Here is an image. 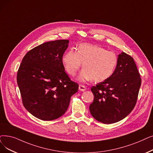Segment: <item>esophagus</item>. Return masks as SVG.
I'll list each match as a JSON object with an SVG mask.
<instances>
[{
	"label": "esophagus",
	"mask_w": 153,
	"mask_h": 153,
	"mask_svg": "<svg viewBox=\"0 0 153 153\" xmlns=\"http://www.w3.org/2000/svg\"><path fill=\"white\" fill-rule=\"evenodd\" d=\"M79 90L81 91H84L86 90V88L85 87L84 85L81 84V85H79Z\"/></svg>",
	"instance_id": "34e87169"
}]
</instances>
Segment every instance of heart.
<instances>
[{
  "mask_svg": "<svg viewBox=\"0 0 153 153\" xmlns=\"http://www.w3.org/2000/svg\"><path fill=\"white\" fill-rule=\"evenodd\" d=\"M117 61V56L114 52L89 44H80L77 52L71 49L62 58L65 71L72 77L82 65L84 69L78 76V80L81 82L92 80L95 82H101L105 81L113 74Z\"/></svg>",
  "mask_w": 153,
  "mask_h": 153,
  "instance_id": "1",
  "label": "heart"
}]
</instances>
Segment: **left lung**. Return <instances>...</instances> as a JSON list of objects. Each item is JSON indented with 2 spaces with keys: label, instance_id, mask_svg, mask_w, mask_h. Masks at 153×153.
<instances>
[{
  "label": "left lung",
  "instance_id": "left-lung-1",
  "mask_svg": "<svg viewBox=\"0 0 153 153\" xmlns=\"http://www.w3.org/2000/svg\"><path fill=\"white\" fill-rule=\"evenodd\" d=\"M113 74L91 88L94 101L89 105L91 115L104 124L122 120L136 104L141 78L133 58L125 52L118 56Z\"/></svg>",
  "mask_w": 153,
  "mask_h": 153
}]
</instances>
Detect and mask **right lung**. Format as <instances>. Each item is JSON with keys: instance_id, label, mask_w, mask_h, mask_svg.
Here are the masks:
<instances>
[{"instance_id": "obj_1", "label": "right lung", "mask_w": 153, "mask_h": 153, "mask_svg": "<svg viewBox=\"0 0 153 153\" xmlns=\"http://www.w3.org/2000/svg\"><path fill=\"white\" fill-rule=\"evenodd\" d=\"M69 41L57 40L37 46L25 55L19 68L17 82L24 106L41 120L62 116L78 91V84L71 80L62 62Z\"/></svg>"}]
</instances>
